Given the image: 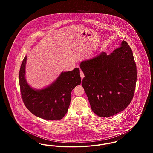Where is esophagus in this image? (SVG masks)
<instances>
[{
	"label": "esophagus",
	"mask_w": 153,
	"mask_h": 153,
	"mask_svg": "<svg viewBox=\"0 0 153 153\" xmlns=\"http://www.w3.org/2000/svg\"><path fill=\"white\" fill-rule=\"evenodd\" d=\"M80 76H81V79H83L84 77V74L83 73V72L81 70L80 71Z\"/></svg>",
	"instance_id": "1"
}]
</instances>
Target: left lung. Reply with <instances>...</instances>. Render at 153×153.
<instances>
[{
    "label": "left lung",
    "mask_w": 153,
    "mask_h": 153,
    "mask_svg": "<svg viewBox=\"0 0 153 153\" xmlns=\"http://www.w3.org/2000/svg\"><path fill=\"white\" fill-rule=\"evenodd\" d=\"M80 67L85 76L82 86L91 109L97 116L111 117L130 104L137 72L131 48L125 41L109 55L102 52L82 61Z\"/></svg>",
    "instance_id": "obj_1"
}]
</instances>
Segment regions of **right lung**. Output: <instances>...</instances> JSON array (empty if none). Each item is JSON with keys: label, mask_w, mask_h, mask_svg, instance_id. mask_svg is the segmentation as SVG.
Masks as SVG:
<instances>
[{"label": "right lung", "mask_w": 153, "mask_h": 153, "mask_svg": "<svg viewBox=\"0 0 153 153\" xmlns=\"http://www.w3.org/2000/svg\"><path fill=\"white\" fill-rule=\"evenodd\" d=\"M27 56L19 71V85L22 100L26 108L35 116L48 120H57L65 115L69 108L71 92L81 82L80 69L62 72L49 86L41 89L31 87L25 77Z\"/></svg>", "instance_id": "right-lung-1"}]
</instances>
